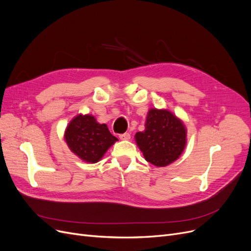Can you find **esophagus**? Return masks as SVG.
Segmentation results:
<instances>
[{
	"mask_svg": "<svg viewBox=\"0 0 251 251\" xmlns=\"http://www.w3.org/2000/svg\"><path fill=\"white\" fill-rule=\"evenodd\" d=\"M119 137L121 138L122 140H128V139H130V133L125 132V133H123V134H120Z\"/></svg>",
	"mask_w": 251,
	"mask_h": 251,
	"instance_id": "1",
	"label": "esophagus"
}]
</instances>
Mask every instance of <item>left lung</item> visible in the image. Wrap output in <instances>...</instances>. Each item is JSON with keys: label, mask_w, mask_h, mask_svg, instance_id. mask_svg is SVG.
<instances>
[{"label": "left lung", "mask_w": 251, "mask_h": 251, "mask_svg": "<svg viewBox=\"0 0 251 251\" xmlns=\"http://www.w3.org/2000/svg\"><path fill=\"white\" fill-rule=\"evenodd\" d=\"M145 127L135 134V140L148 162L164 167L181 155L187 144V129L171 112L151 108Z\"/></svg>", "instance_id": "left-lung-1"}]
</instances>
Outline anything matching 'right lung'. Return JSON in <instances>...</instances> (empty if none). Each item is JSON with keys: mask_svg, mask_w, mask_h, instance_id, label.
Instances as JSON below:
<instances>
[{"mask_svg": "<svg viewBox=\"0 0 251 251\" xmlns=\"http://www.w3.org/2000/svg\"><path fill=\"white\" fill-rule=\"evenodd\" d=\"M64 139L75 155L88 163L99 162L118 140L91 115L75 117L65 129Z\"/></svg>", "mask_w": 251, "mask_h": 251, "instance_id": "obj_1", "label": "right lung"}]
</instances>
